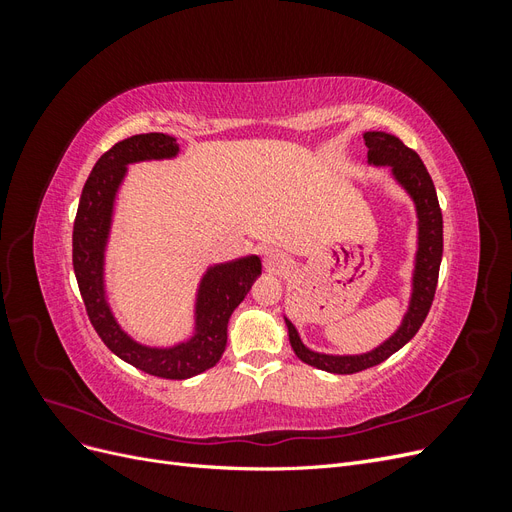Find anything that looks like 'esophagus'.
<instances>
[{
  "mask_svg": "<svg viewBox=\"0 0 512 512\" xmlns=\"http://www.w3.org/2000/svg\"><path fill=\"white\" fill-rule=\"evenodd\" d=\"M290 265H292V260H290L284 252H280V250H269V252L265 254V267H267L271 273H277V275L288 273Z\"/></svg>",
  "mask_w": 512,
  "mask_h": 512,
  "instance_id": "esophagus-1",
  "label": "esophagus"
}]
</instances>
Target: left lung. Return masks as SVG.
Instances as JSON below:
<instances>
[{"label": "left lung", "mask_w": 512, "mask_h": 512, "mask_svg": "<svg viewBox=\"0 0 512 512\" xmlns=\"http://www.w3.org/2000/svg\"><path fill=\"white\" fill-rule=\"evenodd\" d=\"M363 141L367 145V160L376 166H391L393 175L399 181L416 205L418 215V252H416V269L412 280V301L408 307V314L404 316L401 327L395 331L393 337L386 339L382 346L371 350L367 354L356 356H333V354H320L307 350L301 342V337L294 329V324L286 318L290 346L294 354L307 365L318 367L322 371H331V374H356V371L369 369L380 365L389 359L399 348H404L410 339L421 329L425 322L433 297H436L438 286V273L442 262V211L438 203L436 188L427 173L423 160L418 153L404 143L397 136L384 134V132H365Z\"/></svg>", "instance_id": "8db88e82"}]
</instances>
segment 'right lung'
Returning a JSON list of instances; mask_svg holds the SVG:
<instances>
[{
  "label": "right lung",
  "mask_w": 512,
  "mask_h": 512,
  "mask_svg": "<svg viewBox=\"0 0 512 512\" xmlns=\"http://www.w3.org/2000/svg\"><path fill=\"white\" fill-rule=\"evenodd\" d=\"M179 145L162 132L136 134L119 141L96 162L85 181L72 230V265L87 316L106 348L145 374L185 380L211 369L226 348L228 318L260 275V258L245 256L211 267L200 282L196 333L173 348H149L121 331L104 297V247L113 218V203L128 164L173 158Z\"/></svg>",
  "instance_id": "obj_1"
}]
</instances>
